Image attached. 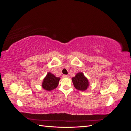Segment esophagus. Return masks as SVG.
Instances as JSON below:
<instances>
[{"mask_svg": "<svg viewBox=\"0 0 131 131\" xmlns=\"http://www.w3.org/2000/svg\"><path fill=\"white\" fill-rule=\"evenodd\" d=\"M63 77L64 78H69V76L68 75H63Z\"/></svg>", "mask_w": 131, "mask_h": 131, "instance_id": "34e87169", "label": "esophagus"}]
</instances>
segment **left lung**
Listing matches in <instances>:
<instances>
[{
	"mask_svg": "<svg viewBox=\"0 0 131 131\" xmlns=\"http://www.w3.org/2000/svg\"><path fill=\"white\" fill-rule=\"evenodd\" d=\"M74 86L78 90L85 91L89 86V81L88 79L82 73H78L75 77L72 78Z\"/></svg>",
	"mask_w": 131,
	"mask_h": 131,
	"instance_id": "obj_1",
	"label": "left lung"
}]
</instances>
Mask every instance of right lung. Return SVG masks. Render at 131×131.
<instances>
[{
    "mask_svg": "<svg viewBox=\"0 0 131 131\" xmlns=\"http://www.w3.org/2000/svg\"><path fill=\"white\" fill-rule=\"evenodd\" d=\"M60 78H57L51 73L47 74L42 82V88L47 91H51L56 88Z\"/></svg>",
    "mask_w": 131,
    "mask_h": 131,
    "instance_id": "right-lung-1",
    "label": "right lung"
}]
</instances>
